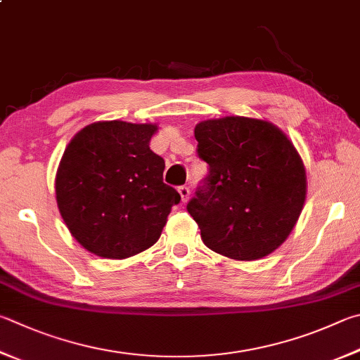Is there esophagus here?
I'll use <instances>...</instances> for the list:
<instances>
[{
	"label": "esophagus",
	"instance_id": "obj_1",
	"mask_svg": "<svg viewBox=\"0 0 360 360\" xmlns=\"http://www.w3.org/2000/svg\"><path fill=\"white\" fill-rule=\"evenodd\" d=\"M178 192L181 195L182 202H186L188 200V197H191V188H188L187 186H179L178 187Z\"/></svg>",
	"mask_w": 360,
	"mask_h": 360
}]
</instances>
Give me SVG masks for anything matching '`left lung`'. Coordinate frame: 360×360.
Wrapping results in <instances>:
<instances>
[{"label": "left lung", "instance_id": "8db88e82", "mask_svg": "<svg viewBox=\"0 0 360 360\" xmlns=\"http://www.w3.org/2000/svg\"><path fill=\"white\" fill-rule=\"evenodd\" d=\"M207 176L187 202L206 247L253 261L285 243L302 211L307 182L299 154L274 124L226 116L197 124Z\"/></svg>", "mask_w": 360, "mask_h": 360}]
</instances>
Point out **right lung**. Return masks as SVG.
<instances>
[{
    "label": "right lung",
    "mask_w": 360,
    "mask_h": 360,
    "mask_svg": "<svg viewBox=\"0 0 360 360\" xmlns=\"http://www.w3.org/2000/svg\"><path fill=\"white\" fill-rule=\"evenodd\" d=\"M154 124L103 121L78 132L56 173L64 224L86 250L121 259L158 243L181 201L163 182L165 160L151 151Z\"/></svg>",
    "instance_id": "obj_1"
}]
</instances>
